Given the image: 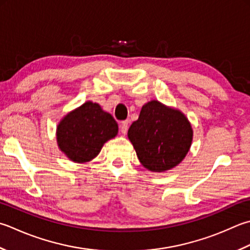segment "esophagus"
Here are the masks:
<instances>
[{
    "label": "esophagus",
    "instance_id": "1",
    "mask_svg": "<svg viewBox=\"0 0 250 250\" xmlns=\"http://www.w3.org/2000/svg\"><path fill=\"white\" fill-rule=\"evenodd\" d=\"M129 128V121L125 120V121H122L120 124V131L122 134H125L126 131H128Z\"/></svg>",
    "mask_w": 250,
    "mask_h": 250
}]
</instances>
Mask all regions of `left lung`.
Segmentation results:
<instances>
[{"label": "left lung", "mask_w": 250, "mask_h": 250, "mask_svg": "<svg viewBox=\"0 0 250 250\" xmlns=\"http://www.w3.org/2000/svg\"><path fill=\"white\" fill-rule=\"evenodd\" d=\"M128 138L144 168L166 172L188 155L193 128L182 111L153 100L142 107L139 119L129 128Z\"/></svg>", "instance_id": "left-lung-1"}]
</instances>
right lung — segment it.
Wrapping results in <instances>:
<instances>
[{
  "mask_svg": "<svg viewBox=\"0 0 250 250\" xmlns=\"http://www.w3.org/2000/svg\"><path fill=\"white\" fill-rule=\"evenodd\" d=\"M118 134V124L100 104L91 101L68 112L57 125L58 148L73 163L94 159L107 141Z\"/></svg>",
  "mask_w": 250,
  "mask_h": 250,
  "instance_id": "1",
  "label": "right lung"
}]
</instances>
